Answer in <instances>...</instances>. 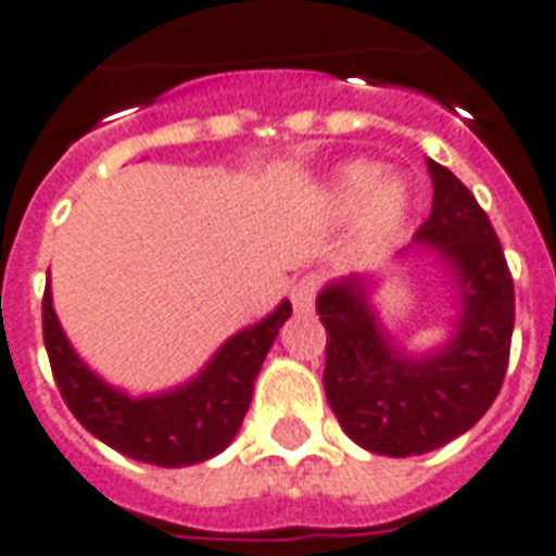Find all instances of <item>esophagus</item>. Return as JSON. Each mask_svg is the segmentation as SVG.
Listing matches in <instances>:
<instances>
[{"instance_id":"obj_1","label":"esophagus","mask_w":556,"mask_h":556,"mask_svg":"<svg viewBox=\"0 0 556 556\" xmlns=\"http://www.w3.org/2000/svg\"><path fill=\"white\" fill-rule=\"evenodd\" d=\"M323 288V279L317 274H308V277H302L293 282L291 288V305L296 314H308L314 311V302H317V293Z\"/></svg>"}]
</instances>
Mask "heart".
<instances>
[{"instance_id":"obj_1","label":"heart","mask_w":556,"mask_h":556,"mask_svg":"<svg viewBox=\"0 0 556 556\" xmlns=\"http://www.w3.org/2000/svg\"><path fill=\"white\" fill-rule=\"evenodd\" d=\"M333 202L342 211L363 207L365 233L386 239L403 223L405 188L400 182H380V168L371 162H354L333 179Z\"/></svg>"}]
</instances>
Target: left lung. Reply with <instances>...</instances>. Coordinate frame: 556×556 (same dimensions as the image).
Listing matches in <instances>:
<instances>
[{"label":"left lung","instance_id":"left-lung-1","mask_svg":"<svg viewBox=\"0 0 556 556\" xmlns=\"http://www.w3.org/2000/svg\"><path fill=\"white\" fill-rule=\"evenodd\" d=\"M431 216L417 239L454 265L463 319L454 340L431 356L408 359L382 337L359 279L317 296L325 342L323 386L342 431L386 457H414L466 434L497 400L514 331V279L489 214L440 162Z\"/></svg>","mask_w":556,"mask_h":556}]
</instances>
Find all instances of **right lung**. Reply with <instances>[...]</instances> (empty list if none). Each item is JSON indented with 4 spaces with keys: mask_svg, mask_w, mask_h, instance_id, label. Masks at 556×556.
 Returning <instances> with one entry per match:
<instances>
[{
    "mask_svg": "<svg viewBox=\"0 0 556 556\" xmlns=\"http://www.w3.org/2000/svg\"><path fill=\"white\" fill-rule=\"evenodd\" d=\"M288 317L291 302H282L263 323L225 342L193 382L168 394L130 400L85 368L59 328L51 288L42 296L45 349L71 414L125 457L162 468L193 466L228 448L245 419L265 354Z\"/></svg>",
    "mask_w": 556,
    "mask_h": 556,
    "instance_id": "1",
    "label": "right lung"
}]
</instances>
